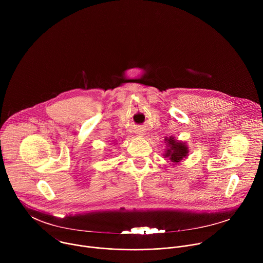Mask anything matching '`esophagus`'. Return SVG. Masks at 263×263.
<instances>
[{"instance_id": "esophagus-1", "label": "esophagus", "mask_w": 263, "mask_h": 263, "mask_svg": "<svg viewBox=\"0 0 263 263\" xmlns=\"http://www.w3.org/2000/svg\"><path fill=\"white\" fill-rule=\"evenodd\" d=\"M137 134H138V135H140V136H142V135H143V132H140V131H139Z\"/></svg>"}]
</instances>
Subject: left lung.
<instances>
[{
	"label": "left lung",
	"instance_id": "left-lung-1",
	"mask_svg": "<svg viewBox=\"0 0 263 263\" xmlns=\"http://www.w3.org/2000/svg\"><path fill=\"white\" fill-rule=\"evenodd\" d=\"M165 148L163 157L166 158L173 165H178L182 160L190 155V147L186 142L177 140L175 137L170 136L164 138Z\"/></svg>",
	"mask_w": 263,
	"mask_h": 263
}]
</instances>
